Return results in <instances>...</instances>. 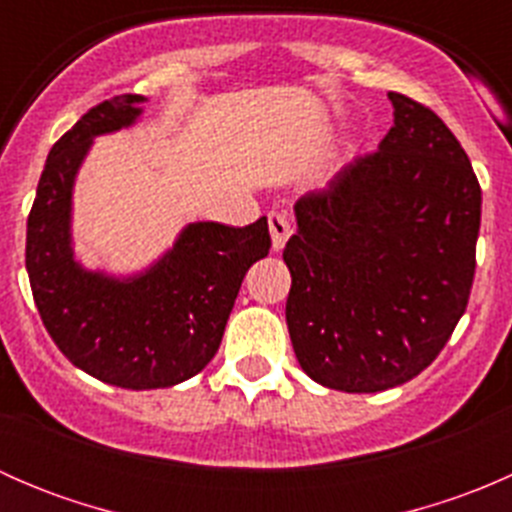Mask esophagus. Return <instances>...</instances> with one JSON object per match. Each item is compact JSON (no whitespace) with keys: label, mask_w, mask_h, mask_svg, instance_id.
<instances>
[{"label":"esophagus","mask_w":512,"mask_h":512,"mask_svg":"<svg viewBox=\"0 0 512 512\" xmlns=\"http://www.w3.org/2000/svg\"><path fill=\"white\" fill-rule=\"evenodd\" d=\"M267 223H270V235H272V247L275 250H282L285 242L292 235V223L285 213H270L267 215Z\"/></svg>","instance_id":"esophagus-1"}]
</instances>
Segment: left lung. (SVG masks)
Here are the masks:
<instances>
[{
  "label": "left lung",
  "mask_w": 512,
  "mask_h": 512,
  "mask_svg": "<svg viewBox=\"0 0 512 512\" xmlns=\"http://www.w3.org/2000/svg\"><path fill=\"white\" fill-rule=\"evenodd\" d=\"M379 151L294 205L285 245L287 329L309 379L347 394L421 374L466 312L476 275L480 185L446 123L389 94Z\"/></svg>",
  "instance_id": "1"
}]
</instances>
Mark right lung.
Instances as JSON below:
<instances>
[{
	"instance_id": "1",
	"label": "right lung",
	"mask_w": 512,
	"mask_h": 512,
	"mask_svg": "<svg viewBox=\"0 0 512 512\" xmlns=\"http://www.w3.org/2000/svg\"><path fill=\"white\" fill-rule=\"evenodd\" d=\"M143 96L98 103L46 158L27 220L36 309L61 354L121 389H165L210 364L245 272L270 252L267 218L245 227L190 223L153 267L116 280L84 270L71 250L74 178L101 133L141 116Z\"/></svg>"
}]
</instances>
